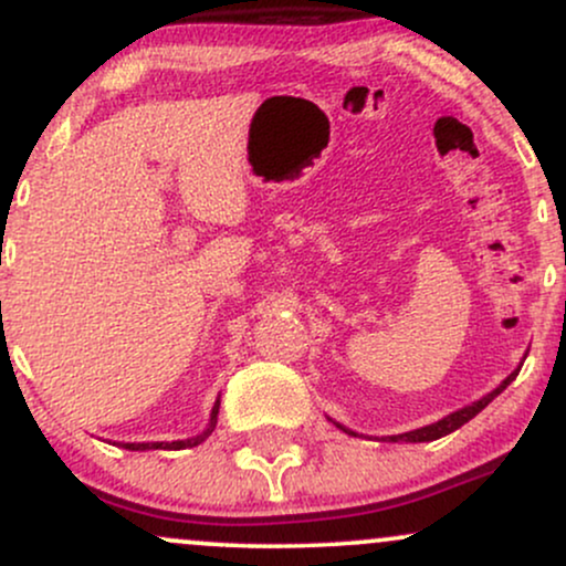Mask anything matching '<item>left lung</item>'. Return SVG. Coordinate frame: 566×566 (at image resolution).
Segmentation results:
<instances>
[{"label": "left lung", "instance_id": "left-lung-1", "mask_svg": "<svg viewBox=\"0 0 566 566\" xmlns=\"http://www.w3.org/2000/svg\"><path fill=\"white\" fill-rule=\"evenodd\" d=\"M518 369H522V367H518ZM518 369H513V373H511L509 378H505L503 382H500V386L495 388V391H490L486 396H482V399L471 401V405H465V407L454 409V412L444 415V418L437 420V423L423 426V428H415V431H407V433H394V437H382L380 441H409V444H418V441H437V439H441V437H447V433L458 431L460 426H465V423H469L471 418H476V415L482 412V409H484L486 405H490V401L495 399L497 394H503L505 388L511 386L513 378H516V375H518ZM329 420H333V418H329ZM333 423H335V420H333ZM335 426L340 428V431H346L348 437H359V433L350 431V428H346V426H340V423H335Z\"/></svg>", "mask_w": 566, "mask_h": 566}]
</instances>
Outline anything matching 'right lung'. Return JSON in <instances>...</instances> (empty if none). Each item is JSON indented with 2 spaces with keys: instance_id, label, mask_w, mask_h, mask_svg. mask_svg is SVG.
I'll use <instances>...</instances> for the list:
<instances>
[{
  "instance_id": "1",
  "label": "right lung",
  "mask_w": 566,
  "mask_h": 566,
  "mask_svg": "<svg viewBox=\"0 0 566 566\" xmlns=\"http://www.w3.org/2000/svg\"><path fill=\"white\" fill-rule=\"evenodd\" d=\"M218 409H220V396L216 399V407H212L210 412V423L201 433L191 439H178V441H116L119 447H125V450H133V452H146V450H186V447H197L210 437L212 431H216V423H218Z\"/></svg>"
}]
</instances>
